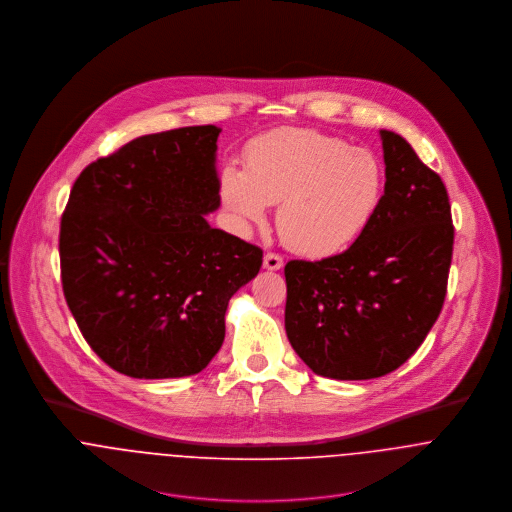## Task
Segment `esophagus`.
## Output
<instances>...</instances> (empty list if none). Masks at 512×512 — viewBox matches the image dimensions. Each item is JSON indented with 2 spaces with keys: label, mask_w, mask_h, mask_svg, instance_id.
<instances>
[{
  "label": "esophagus",
  "mask_w": 512,
  "mask_h": 512,
  "mask_svg": "<svg viewBox=\"0 0 512 512\" xmlns=\"http://www.w3.org/2000/svg\"><path fill=\"white\" fill-rule=\"evenodd\" d=\"M284 266V258L276 252H266L264 254V268L266 270H280Z\"/></svg>",
  "instance_id": "1"
}]
</instances>
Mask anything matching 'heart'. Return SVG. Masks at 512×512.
I'll return each mask as SVG.
<instances>
[{
  "instance_id": "heart-1",
  "label": "heart",
  "mask_w": 512,
  "mask_h": 512,
  "mask_svg": "<svg viewBox=\"0 0 512 512\" xmlns=\"http://www.w3.org/2000/svg\"><path fill=\"white\" fill-rule=\"evenodd\" d=\"M222 207L236 224L266 219L278 207L284 242L307 256L349 248L376 217L384 197V169L361 147L305 128H282L246 149L244 167L224 165Z\"/></svg>"
}]
</instances>
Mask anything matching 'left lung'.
<instances>
[{
  "mask_svg": "<svg viewBox=\"0 0 512 512\" xmlns=\"http://www.w3.org/2000/svg\"><path fill=\"white\" fill-rule=\"evenodd\" d=\"M386 183L351 248L286 264V333L315 374L368 380L404 365L447 292L453 222L445 185L398 134L380 130Z\"/></svg>",
  "mask_w": 512,
  "mask_h": 512,
  "instance_id": "obj_1",
  "label": "left lung"
}]
</instances>
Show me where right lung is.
Returning <instances> with one entry per match:
<instances>
[{"mask_svg":"<svg viewBox=\"0 0 512 512\" xmlns=\"http://www.w3.org/2000/svg\"><path fill=\"white\" fill-rule=\"evenodd\" d=\"M217 126L132 140L74 181L59 254L67 305L90 349L132 378L201 372L224 341L228 301L262 248L213 228Z\"/></svg>","mask_w":512,"mask_h":512,"instance_id":"obj_1","label":"right lung"}]
</instances>
